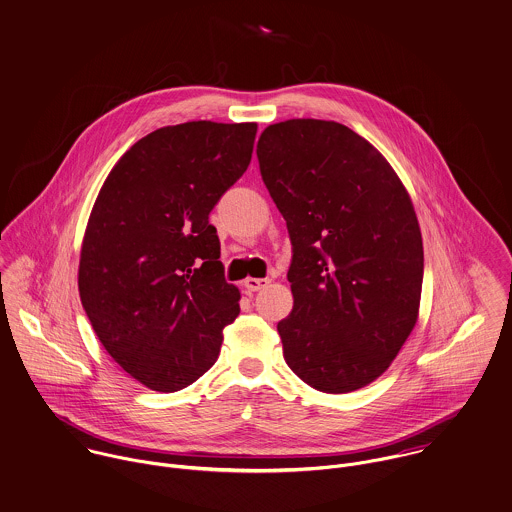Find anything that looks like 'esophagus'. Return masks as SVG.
I'll return each instance as SVG.
<instances>
[{
	"label": "esophagus",
	"instance_id": "esophagus-1",
	"mask_svg": "<svg viewBox=\"0 0 512 512\" xmlns=\"http://www.w3.org/2000/svg\"><path fill=\"white\" fill-rule=\"evenodd\" d=\"M269 283H271L269 279H247V281H245V288H247L249 292H257V290L269 286Z\"/></svg>",
	"mask_w": 512,
	"mask_h": 512
}]
</instances>
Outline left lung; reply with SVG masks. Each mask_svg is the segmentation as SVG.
I'll list each match as a JSON object with an SVG mask.
<instances>
[{
    "mask_svg": "<svg viewBox=\"0 0 512 512\" xmlns=\"http://www.w3.org/2000/svg\"><path fill=\"white\" fill-rule=\"evenodd\" d=\"M257 157L292 243L284 361L322 393L367 387L418 320L424 249L412 200L389 161L338 121L273 123Z\"/></svg>",
    "mask_w": 512,
    "mask_h": 512,
    "instance_id": "obj_1",
    "label": "left lung"
}]
</instances>
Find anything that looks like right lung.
Segmentation results:
<instances>
[{
	"mask_svg": "<svg viewBox=\"0 0 512 512\" xmlns=\"http://www.w3.org/2000/svg\"><path fill=\"white\" fill-rule=\"evenodd\" d=\"M255 133L257 123L161 127L123 153L94 202L80 300L115 363L153 391L202 377L239 314L208 216L247 171Z\"/></svg>",
	"mask_w": 512,
	"mask_h": 512,
	"instance_id": "obj_1",
	"label": "right lung"
}]
</instances>
